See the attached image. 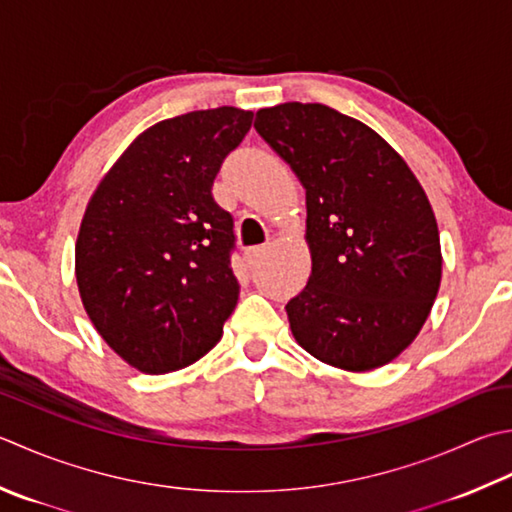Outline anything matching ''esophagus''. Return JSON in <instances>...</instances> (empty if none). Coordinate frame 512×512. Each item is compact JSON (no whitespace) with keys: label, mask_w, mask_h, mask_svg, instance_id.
Instances as JSON below:
<instances>
[{"label":"esophagus","mask_w":512,"mask_h":512,"mask_svg":"<svg viewBox=\"0 0 512 512\" xmlns=\"http://www.w3.org/2000/svg\"><path fill=\"white\" fill-rule=\"evenodd\" d=\"M264 257H266V246H255V248H248L246 250V262L250 266H257Z\"/></svg>","instance_id":"1"}]
</instances>
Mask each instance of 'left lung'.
<instances>
[{
    "mask_svg": "<svg viewBox=\"0 0 512 512\" xmlns=\"http://www.w3.org/2000/svg\"><path fill=\"white\" fill-rule=\"evenodd\" d=\"M255 128L306 188L313 273L286 304L297 344L353 373L393 362L422 330L442 282L424 188L373 128L330 106L262 108Z\"/></svg>",
    "mask_w": 512,
    "mask_h": 512,
    "instance_id": "8db88e82",
    "label": "left lung"
}]
</instances>
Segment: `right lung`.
<instances>
[{"label":"right lung","mask_w":512,"mask_h":512,"mask_svg":"<svg viewBox=\"0 0 512 512\" xmlns=\"http://www.w3.org/2000/svg\"><path fill=\"white\" fill-rule=\"evenodd\" d=\"M250 124L253 113L233 106L164 119L124 150L86 206L79 295L97 333L142 373L197 362L237 306L235 224L213 182Z\"/></svg>","instance_id":"add662e5"}]
</instances>
